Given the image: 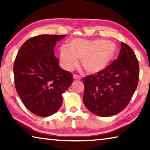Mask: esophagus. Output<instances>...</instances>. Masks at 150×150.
<instances>
[{
  "instance_id": "34e87169",
  "label": "esophagus",
  "mask_w": 150,
  "mask_h": 150,
  "mask_svg": "<svg viewBox=\"0 0 150 150\" xmlns=\"http://www.w3.org/2000/svg\"><path fill=\"white\" fill-rule=\"evenodd\" d=\"M73 79H78V80L81 79V76L78 75H77V74H73Z\"/></svg>"
}]
</instances>
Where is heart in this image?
Here are the masks:
<instances>
[{
    "mask_svg": "<svg viewBox=\"0 0 150 150\" xmlns=\"http://www.w3.org/2000/svg\"><path fill=\"white\" fill-rule=\"evenodd\" d=\"M117 51L115 43L111 41H89L77 38L69 44V49L60 50V59L66 69L71 70L78 65V59H82L85 69L90 73H97L110 64Z\"/></svg>",
    "mask_w": 150,
    "mask_h": 150,
    "instance_id": "1",
    "label": "heart"
}]
</instances>
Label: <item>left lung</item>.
<instances>
[{
	"label": "left lung",
	"mask_w": 150,
	"mask_h": 150,
	"mask_svg": "<svg viewBox=\"0 0 150 150\" xmlns=\"http://www.w3.org/2000/svg\"><path fill=\"white\" fill-rule=\"evenodd\" d=\"M139 63L128 45L121 42L118 59L105 69L83 79V103L100 116H110L125 108L137 88Z\"/></svg>",
	"instance_id": "left-lung-1"
}]
</instances>
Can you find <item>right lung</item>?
<instances>
[{
    "label": "right lung",
    "instance_id": "right-lung-1",
    "mask_svg": "<svg viewBox=\"0 0 150 150\" xmlns=\"http://www.w3.org/2000/svg\"><path fill=\"white\" fill-rule=\"evenodd\" d=\"M66 35L44 34L25 42L14 63L15 87L24 106L46 117L59 110L62 94L71 85L72 73L62 69L54 55L56 42Z\"/></svg>",
    "mask_w": 150,
    "mask_h": 150
}]
</instances>
